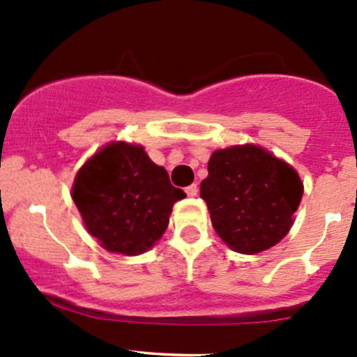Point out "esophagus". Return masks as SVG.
Instances as JSON below:
<instances>
[{
  "label": "esophagus",
  "instance_id": "1",
  "mask_svg": "<svg viewBox=\"0 0 357 357\" xmlns=\"http://www.w3.org/2000/svg\"><path fill=\"white\" fill-rule=\"evenodd\" d=\"M185 191H186V195H188L190 198H193V197H197V195H198V186L197 185H190Z\"/></svg>",
  "mask_w": 357,
  "mask_h": 357
}]
</instances>
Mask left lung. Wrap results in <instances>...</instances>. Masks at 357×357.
<instances>
[{"instance_id": "left-lung-1", "label": "left lung", "mask_w": 357, "mask_h": 357, "mask_svg": "<svg viewBox=\"0 0 357 357\" xmlns=\"http://www.w3.org/2000/svg\"><path fill=\"white\" fill-rule=\"evenodd\" d=\"M219 238L238 253L275 246L291 229L303 183L294 167L258 145L215 150L200 185Z\"/></svg>"}]
</instances>
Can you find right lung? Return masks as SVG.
I'll return each instance as SVG.
<instances>
[{
	"label": "right lung",
	"mask_w": 357,
	"mask_h": 357,
	"mask_svg": "<svg viewBox=\"0 0 357 357\" xmlns=\"http://www.w3.org/2000/svg\"><path fill=\"white\" fill-rule=\"evenodd\" d=\"M142 145L112 142L80 167L71 198L89 234L104 250L145 253L162 238L172 205L185 198Z\"/></svg>",
	"instance_id": "1"
}]
</instances>
